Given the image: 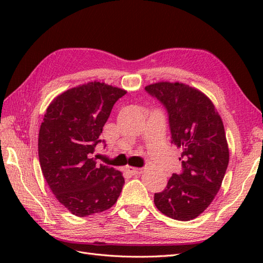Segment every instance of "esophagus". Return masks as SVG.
Returning a JSON list of instances; mask_svg holds the SVG:
<instances>
[{
  "mask_svg": "<svg viewBox=\"0 0 263 263\" xmlns=\"http://www.w3.org/2000/svg\"><path fill=\"white\" fill-rule=\"evenodd\" d=\"M126 171L130 173L131 175H139V174H141V173L143 172L142 168H137V167H127Z\"/></svg>",
  "mask_w": 263,
  "mask_h": 263,
  "instance_id": "obj_1",
  "label": "esophagus"
}]
</instances>
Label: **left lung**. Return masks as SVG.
Wrapping results in <instances>:
<instances>
[{
    "label": "left lung",
    "mask_w": 263,
    "mask_h": 263,
    "mask_svg": "<svg viewBox=\"0 0 263 263\" xmlns=\"http://www.w3.org/2000/svg\"><path fill=\"white\" fill-rule=\"evenodd\" d=\"M144 89L166 108L172 143L182 149V172L172 175L164 191L155 193L154 202L173 219H194L208 208L224 180L230 161L224 124L198 89L166 81Z\"/></svg>",
    "instance_id": "left-lung-1"
}]
</instances>
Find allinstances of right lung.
Segmentation results:
<instances>
[{
	"mask_svg": "<svg viewBox=\"0 0 263 263\" xmlns=\"http://www.w3.org/2000/svg\"><path fill=\"white\" fill-rule=\"evenodd\" d=\"M123 89L88 82L59 95L38 136L43 175L59 202L78 217L109 209L124 185L122 173L92 157L99 136Z\"/></svg>",
	"mask_w": 263,
	"mask_h": 263,
	"instance_id": "1",
	"label": "right lung"
}]
</instances>
